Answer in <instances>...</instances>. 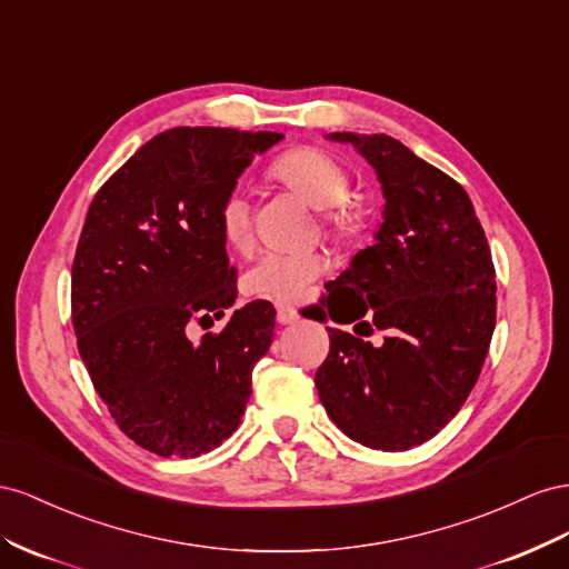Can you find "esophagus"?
<instances>
[{"label": "esophagus", "mask_w": 569, "mask_h": 569, "mask_svg": "<svg viewBox=\"0 0 569 569\" xmlns=\"http://www.w3.org/2000/svg\"><path fill=\"white\" fill-rule=\"evenodd\" d=\"M276 321L279 323H296L298 321V312L293 310V307H286V305H279L276 307Z\"/></svg>", "instance_id": "esophagus-1"}]
</instances>
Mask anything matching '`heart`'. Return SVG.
I'll return each instance as SVG.
<instances>
[{
  "mask_svg": "<svg viewBox=\"0 0 569 569\" xmlns=\"http://www.w3.org/2000/svg\"><path fill=\"white\" fill-rule=\"evenodd\" d=\"M271 176L293 190L300 200L321 209L323 226L329 231L350 236L362 226V212L348 194V173L338 161L315 148L286 152L273 161ZM221 236L231 248H242L250 240L252 219L250 204L242 192H231L219 209ZM327 271V257L319 250H269L259 254L242 273V288L252 298L276 302L298 300L312 281Z\"/></svg>",
  "mask_w": 569,
  "mask_h": 569,
  "instance_id": "1",
  "label": "heart"
}]
</instances>
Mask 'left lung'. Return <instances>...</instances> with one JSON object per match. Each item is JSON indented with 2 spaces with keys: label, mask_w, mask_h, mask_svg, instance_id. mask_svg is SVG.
I'll use <instances>...</instances> for the list:
<instances>
[{
  "label": "left lung",
  "mask_w": 569,
  "mask_h": 569,
  "mask_svg": "<svg viewBox=\"0 0 569 569\" xmlns=\"http://www.w3.org/2000/svg\"><path fill=\"white\" fill-rule=\"evenodd\" d=\"M327 138L367 159L386 204L375 242L327 283L329 293L360 300L350 319L336 321H362L357 336L329 329L331 350L315 383L352 441L408 450L441 431L479 379L496 327L491 250L465 188L400 140ZM375 328L387 333L379 347L359 338Z\"/></svg>",
  "instance_id": "left-lung-1"
}]
</instances>
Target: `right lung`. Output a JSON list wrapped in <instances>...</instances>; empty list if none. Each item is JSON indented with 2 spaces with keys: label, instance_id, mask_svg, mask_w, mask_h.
I'll list each match as a JSON object with an SVG mask.
<instances>
[{
  "label": "right lung",
  "instance_id": "right-lung-1",
  "mask_svg": "<svg viewBox=\"0 0 569 569\" xmlns=\"http://www.w3.org/2000/svg\"><path fill=\"white\" fill-rule=\"evenodd\" d=\"M281 133L171 128L97 190L71 269V319L94 391L119 429L161 458L221 446L246 412L273 307L236 310L190 343V319L236 302L219 209Z\"/></svg>",
  "mask_w": 569,
  "mask_h": 569
}]
</instances>
